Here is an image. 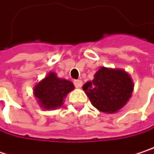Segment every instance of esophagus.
<instances>
[{"label":"esophagus","mask_w":154,"mask_h":154,"mask_svg":"<svg viewBox=\"0 0 154 154\" xmlns=\"http://www.w3.org/2000/svg\"><path fill=\"white\" fill-rule=\"evenodd\" d=\"M74 84L77 88H81L82 85H83V82L81 80H75L74 81Z\"/></svg>","instance_id":"34e87169"}]
</instances>
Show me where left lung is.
Listing matches in <instances>:
<instances>
[{"instance_id":"8db88e82","label":"left lung","mask_w":154,"mask_h":154,"mask_svg":"<svg viewBox=\"0 0 154 154\" xmlns=\"http://www.w3.org/2000/svg\"><path fill=\"white\" fill-rule=\"evenodd\" d=\"M83 90L98 110L115 113L131 97L134 84L130 76L124 70L102 67L92 81L84 84Z\"/></svg>"}]
</instances>
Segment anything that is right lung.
I'll return each instance as SVG.
<instances>
[{
  "instance_id": "right-lung-1",
  "label": "right lung",
  "mask_w": 154,
  "mask_h": 154,
  "mask_svg": "<svg viewBox=\"0 0 154 154\" xmlns=\"http://www.w3.org/2000/svg\"><path fill=\"white\" fill-rule=\"evenodd\" d=\"M74 90L73 84L65 79H60L53 72L43 79L34 88V96L39 105L45 109L61 107L66 95Z\"/></svg>"
}]
</instances>
